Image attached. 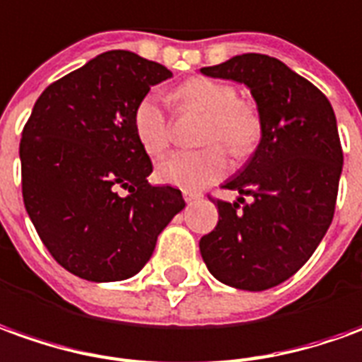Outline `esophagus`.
<instances>
[{"instance_id": "34e87169", "label": "esophagus", "mask_w": 362, "mask_h": 362, "mask_svg": "<svg viewBox=\"0 0 362 362\" xmlns=\"http://www.w3.org/2000/svg\"><path fill=\"white\" fill-rule=\"evenodd\" d=\"M183 199L191 205V203H195L197 199H201V193H195V191H183Z\"/></svg>"}]
</instances>
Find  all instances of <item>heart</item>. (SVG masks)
<instances>
[{
    "label": "heart",
    "mask_w": 362,
    "mask_h": 362,
    "mask_svg": "<svg viewBox=\"0 0 362 362\" xmlns=\"http://www.w3.org/2000/svg\"><path fill=\"white\" fill-rule=\"evenodd\" d=\"M179 108L205 114L203 144H223L233 156L246 157L260 146L264 124L254 104L238 98L230 82L193 76L173 92ZM139 146L149 156H159L171 141V119L165 102L156 92L141 96L132 114ZM228 173V159L221 146L205 151H175L157 165V179L183 191H201Z\"/></svg>",
    "instance_id": "heart-1"
}]
</instances>
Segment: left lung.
<instances>
[{"label":"left lung","instance_id":"left-lung-1","mask_svg":"<svg viewBox=\"0 0 362 362\" xmlns=\"http://www.w3.org/2000/svg\"><path fill=\"white\" fill-rule=\"evenodd\" d=\"M201 72L246 84L264 124L250 161L224 185L238 201H213L218 223L201 238V256L226 286L268 290L310 260L333 221L343 169L335 112L317 86L268 54L246 52Z\"/></svg>","mask_w":362,"mask_h":362}]
</instances>
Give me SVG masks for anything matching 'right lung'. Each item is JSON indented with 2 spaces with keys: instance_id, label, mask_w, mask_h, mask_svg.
<instances>
[{
  "instance_id": "right-lung-1",
  "label": "right lung",
  "mask_w": 362,
  "mask_h": 362,
  "mask_svg": "<svg viewBox=\"0 0 362 362\" xmlns=\"http://www.w3.org/2000/svg\"><path fill=\"white\" fill-rule=\"evenodd\" d=\"M169 76L136 52H102L49 84L25 124V209L52 258L82 280L138 274L185 206L179 189L148 183L153 165L132 124L139 98Z\"/></svg>"
}]
</instances>
